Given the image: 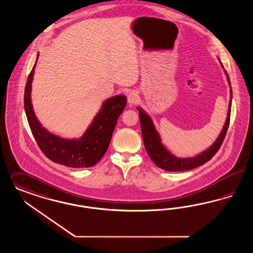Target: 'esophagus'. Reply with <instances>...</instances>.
Listing matches in <instances>:
<instances>
[{"instance_id": "esophagus-1", "label": "esophagus", "mask_w": 253, "mask_h": 253, "mask_svg": "<svg viewBox=\"0 0 253 253\" xmlns=\"http://www.w3.org/2000/svg\"><path fill=\"white\" fill-rule=\"evenodd\" d=\"M127 99H128L129 103L133 104V103H136L138 101L139 97H138V94L135 91H130L127 95Z\"/></svg>"}]
</instances>
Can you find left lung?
Segmentation results:
<instances>
[{
	"mask_svg": "<svg viewBox=\"0 0 253 253\" xmlns=\"http://www.w3.org/2000/svg\"><path fill=\"white\" fill-rule=\"evenodd\" d=\"M226 74H227L228 82L231 84L229 75L227 72ZM231 99H232V90H231ZM231 107H232V100L229 104V111H228L226 123L216 141L214 142L208 150L191 158H177L174 155H172L171 153L163 146L160 136L155 130L151 118L143 111L141 108H137V110L139 111V120L141 124L143 141H144L146 151L148 152L149 156L151 157L152 162L154 163L158 168L168 171L189 170L208 162L210 159H212V156L218 152V150L222 145L223 140L225 138V135L227 133L229 124H230Z\"/></svg>",
	"mask_w": 253,
	"mask_h": 253,
	"instance_id": "1",
	"label": "left lung"
}]
</instances>
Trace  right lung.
Instances as JSON below:
<instances>
[{"instance_id": "1", "label": "right lung", "mask_w": 253, "mask_h": 253, "mask_svg": "<svg viewBox=\"0 0 253 253\" xmlns=\"http://www.w3.org/2000/svg\"><path fill=\"white\" fill-rule=\"evenodd\" d=\"M35 67L36 65L25 85L24 109L31 131L41 152L52 162L66 167L83 169L95 166L108 149L118 119L126 106L127 98L119 95L104 101L101 111L80 139H63L42 127L33 110L31 84Z\"/></svg>"}]
</instances>
